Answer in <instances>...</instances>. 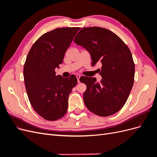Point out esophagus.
Segmentation results:
<instances>
[{
  "mask_svg": "<svg viewBox=\"0 0 157 157\" xmlns=\"http://www.w3.org/2000/svg\"><path fill=\"white\" fill-rule=\"evenodd\" d=\"M80 75H77V81L79 83L80 82Z\"/></svg>",
  "mask_w": 157,
  "mask_h": 157,
  "instance_id": "1",
  "label": "esophagus"
}]
</instances>
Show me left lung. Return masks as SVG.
Listing matches in <instances>:
<instances>
[{
	"label": "left lung",
	"mask_w": 157,
	"mask_h": 157,
	"mask_svg": "<svg viewBox=\"0 0 157 157\" xmlns=\"http://www.w3.org/2000/svg\"><path fill=\"white\" fill-rule=\"evenodd\" d=\"M74 42L89 52L92 65L98 62L102 65L99 82L96 78H80L86 85L85 105L98 116L116 113L124 105L134 82L135 64L129 48L115 33L98 27L83 28Z\"/></svg>",
	"instance_id": "left-lung-1"
}]
</instances>
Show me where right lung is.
Listing matches in <instances>:
<instances>
[{
	"instance_id": "add662e5",
	"label": "right lung",
	"mask_w": 157,
	"mask_h": 157,
	"mask_svg": "<svg viewBox=\"0 0 157 157\" xmlns=\"http://www.w3.org/2000/svg\"><path fill=\"white\" fill-rule=\"evenodd\" d=\"M80 27H62L47 32L33 44L23 67L28 98L34 110L45 120L54 121L67 111L68 97L77 83L74 75L69 78L56 75L65 53Z\"/></svg>"
}]
</instances>
